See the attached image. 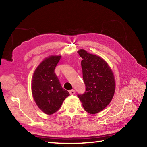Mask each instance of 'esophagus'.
Wrapping results in <instances>:
<instances>
[{"mask_svg":"<svg viewBox=\"0 0 147 147\" xmlns=\"http://www.w3.org/2000/svg\"><path fill=\"white\" fill-rule=\"evenodd\" d=\"M69 94L71 95H73L76 93L75 90H69Z\"/></svg>","mask_w":147,"mask_h":147,"instance_id":"1","label":"esophagus"}]
</instances>
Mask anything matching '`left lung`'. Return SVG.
Segmentation results:
<instances>
[{"instance_id": "left-lung-1", "label": "left lung", "mask_w": 147, "mask_h": 147, "mask_svg": "<svg viewBox=\"0 0 147 147\" xmlns=\"http://www.w3.org/2000/svg\"><path fill=\"white\" fill-rule=\"evenodd\" d=\"M82 61L85 92L78 95L85 110L91 114L102 111L113 98L115 83L114 74L102 58L83 49L78 52Z\"/></svg>"}]
</instances>
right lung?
<instances>
[{
	"label": "right lung",
	"instance_id": "1",
	"mask_svg": "<svg viewBox=\"0 0 147 147\" xmlns=\"http://www.w3.org/2000/svg\"><path fill=\"white\" fill-rule=\"evenodd\" d=\"M61 55H51L45 58L34 72L32 95L38 108L44 113L51 115L61 107L69 93L62 88L54 72Z\"/></svg>",
	"mask_w": 147,
	"mask_h": 147
}]
</instances>
